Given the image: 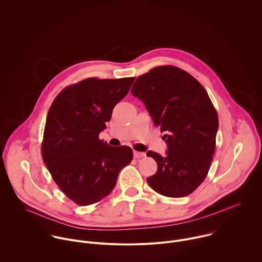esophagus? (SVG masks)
Returning <instances> with one entry per match:
<instances>
[{
	"label": "esophagus",
	"mask_w": 262,
	"mask_h": 262,
	"mask_svg": "<svg viewBox=\"0 0 262 262\" xmlns=\"http://www.w3.org/2000/svg\"><path fill=\"white\" fill-rule=\"evenodd\" d=\"M133 156H134L135 159H141V158L145 157V154H144V152H141V151H136V150H134V151H133Z\"/></svg>",
	"instance_id": "34e87169"
}]
</instances>
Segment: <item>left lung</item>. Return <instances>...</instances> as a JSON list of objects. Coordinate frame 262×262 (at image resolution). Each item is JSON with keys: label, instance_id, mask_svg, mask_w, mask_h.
I'll return each instance as SVG.
<instances>
[{"label": "left lung", "instance_id": "left-lung-1", "mask_svg": "<svg viewBox=\"0 0 262 262\" xmlns=\"http://www.w3.org/2000/svg\"><path fill=\"white\" fill-rule=\"evenodd\" d=\"M131 93L166 133L167 156L146 152L158 164L147 183L165 196L188 195L206 178L216 146L218 115L207 91L185 71L163 66L139 76Z\"/></svg>", "mask_w": 262, "mask_h": 262}]
</instances>
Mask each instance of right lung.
<instances>
[{
	"mask_svg": "<svg viewBox=\"0 0 262 262\" xmlns=\"http://www.w3.org/2000/svg\"><path fill=\"white\" fill-rule=\"evenodd\" d=\"M134 79L88 78L66 87L49 108L42 157L55 183L77 205L108 195L133 159L129 146L115 148L98 136Z\"/></svg>",
	"mask_w": 262,
	"mask_h": 262,
	"instance_id": "obj_1",
	"label": "right lung"
}]
</instances>
